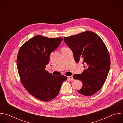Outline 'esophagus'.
<instances>
[{
  "label": "esophagus",
  "instance_id": "obj_1",
  "mask_svg": "<svg viewBox=\"0 0 123 123\" xmlns=\"http://www.w3.org/2000/svg\"><path fill=\"white\" fill-rule=\"evenodd\" d=\"M68 80H72V81H73V80H74V78L72 76H68Z\"/></svg>",
  "mask_w": 123,
  "mask_h": 123
}]
</instances>
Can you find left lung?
I'll use <instances>...</instances> for the list:
<instances>
[{
    "instance_id": "left-lung-1",
    "label": "left lung",
    "mask_w": 123,
    "mask_h": 123,
    "mask_svg": "<svg viewBox=\"0 0 123 123\" xmlns=\"http://www.w3.org/2000/svg\"><path fill=\"white\" fill-rule=\"evenodd\" d=\"M64 40L71 49L74 59L78 63L83 60L85 69L73 78L82 82V88L77 92L91 96L98 92L106 81L110 68L109 52L102 39L95 33L86 31L65 37Z\"/></svg>"
}]
</instances>
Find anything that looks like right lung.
Wrapping results in <instances>:
<instances>
[{
	"label": "right lung",
	"instance_id": "add662e5",
	"mask_svg": "<svg viewBox=\"0 0 123 123\" xmlns=\"http://www.w3.org/2000/svg\"><path fill=\"white\" fill-rule=\"evenodd\" d=\"M63 38H49L37 36L26 41L20 48L17 57V69L25 89L33 96L49 101L58 94L66 76L52 75L46 71L51 52Z\"/></svg>",
	"mask_w": 123,
	"mask_h": 123
}]
</instances>
